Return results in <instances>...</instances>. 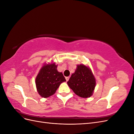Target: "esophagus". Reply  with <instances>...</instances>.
<instances>
[{
  "label": "esophagus",
  "instance_id": "esophagus-1",
  "mask_svg": "<svg viewBox=\"0 0 134 134\" xmlns=\"http://www.w3.org/2000/svg\"><path fill=\"white\" fill-rule=\"evenodd\" d=\"M65 79H66V80L67 82H68V81L69 80V76H67V77H65Z\"/></svg>",
  "mask_w": 134,
  "mask_h": 134
}]
</instances>
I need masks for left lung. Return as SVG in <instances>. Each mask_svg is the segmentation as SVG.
<instances>
[{
    "label": "left lung",
    "instance_id": "obj_1",
    "mask_svg": "<svg viewBox=\"0 0 134 134\" xmlns=\"http://www.w3.org/2000/svg\"><path fill=\"white\" fill-rule=\"evenodd\" d=\"M75 94L84 98L91 97L96 86V78L91 68L86 65H77L76 70L67 82Z\"/></svg>",
    "mask_w": 134,
    "mask_h": 134
}]
</instances>
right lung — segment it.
<instances>
[{
	"label": "right lung",
	"instance_id": "obj_1",
	"mask_svg": "<svg viewBox=\"0 0 134 134\" xmlns=\"http://www.w3.org/2000/svg\"><path fill=\"white\" fill-rule=\"evenodd\" d=\"M55 63H45L40 69L35 83L39 95L47 98L54 94L61 83L66 81L62 72L57 70Z\"/></svg>",
	"mask_w": 134,
	"mask_h": 134
}]
</instances>
